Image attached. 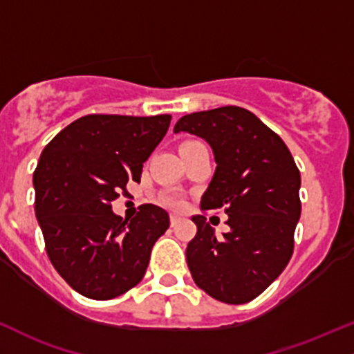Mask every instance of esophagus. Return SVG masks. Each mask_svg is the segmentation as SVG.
Masks as SVG:
<instances>
[{
	"instance_id": "1",
	"label": "esophagus",
	"mask_w": 354,
	"mask_h": 354,
	"mask_svg": "<svg viewBox=\"0 0 354 354\" xmlns=\"http://www.w3.org/2000/svg\"><path fill=\"white\" fill-rule=\"evenodd\" d=\"M169 223H171V227H176V225L180 223V216H178V215H171L169 216Z\"/></svg>"
}]
</instances>
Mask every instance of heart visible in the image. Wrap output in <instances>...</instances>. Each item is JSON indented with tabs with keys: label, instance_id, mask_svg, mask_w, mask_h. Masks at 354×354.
<instances>
[{
	"label": "heart",
	"instance_id": "heart-1",
	"mask_svg": "<svg viewBox=\"0 0 354 354\" xmlns=\"http://www.w3.org/2000/svg\"><path fill=\"white\" fill-rule=\"evenodd\" d=\"M165 201L168 205H173V207H180V205H181V198L178 195H168L165 198Z\"/></svg>",
	"mask_w": 354,
	"mask_h": 354
}]
</instances>
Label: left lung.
Returning <instances> with one entry per match:
<instances>
[{
    "instance_id": "left-lung-1",
    "label": "left lung",
    "mask_w": 354,
    "mask_h": 354,
    "mask_svg": "<svg viewBox=\"0 0 354 354\" xmlns=\"http://www.w3.org/2000/svg\"><path fill=\"white\" fill-rule=\"evenodd\" d=\"M174 133L198 136L212 147L216 168L201 208H225L230 227L216 236L203 215L193 216L196 235L186 247L193 281L216 301L245 304L289 263L301 173L284 141L247 109L193 112L178 120Z\"/></svg>"
}]
</instances>
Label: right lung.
<instances>
[{
    "mask_svg": "<svg viewBox=\"0 0 354 354\" xmlns=\"http://www.w3.org/2000/svg\"><path fill=\"white\" fill-rule=\"evenodd\" d=\"M171 115L92 114L62 129L33 173L35 215L46 254L65 282L97 301L118 297L145 277L154 242L169 215L142 205L133 220L111 203L129 181H139L169 127Z\"/></svg>",
    "mask_w": 354,
    "mask_h": 354,
    "instance_id": "1",
    "label": "right lung"
}]
</instances>
